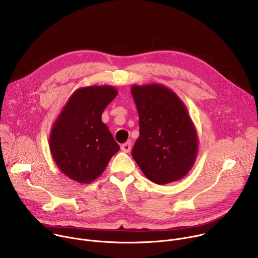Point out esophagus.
<instances>
[{"mask_svg":"<svg viewBox=\"0 0 258 258\" xmlns=\"http://www.w3.org/2000/svg\"><path fill=\"white\" fill-rule=\"evenodd\" d=\"M131 149H132V144L131 143H124V144H122L121 145V150L123 151V152H125V153H130V151H131Z\"/></svg>","mask_w":258,"mask_h":258,"instance_id":"esophagus-1","label":"esophagus"}]
</instances>
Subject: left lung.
<instances>
[{"label": "left lung", "mask_w": 258, "mask_h": 258, "mask_svg": "<svg viewBox=\"0 0 258 258\" xmlns=\"http://www.w3.org/2000/svg\"><path fill=\"white\" fill-rule=\"evenodd\" d=\"M139 113L140 136L132 155L147 178L165 185L190 171L198 137L188 109L169 88L151 84L131 89Z\"/></svg>", "instance_id": "obj_1"}]
</instances>
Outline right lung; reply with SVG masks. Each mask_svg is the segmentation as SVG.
<instances>
[{"label": "right lung", "instance_id": "add662e5", "mask_svg": "<svg viewBox=\"0 0 258 258\" xmlns=\"http://www.w3.org/2000/svg\"><path fill=\"white\" fill-rule=\"evenodd\" d=\"M117 93L107 85L80 88L57 116L50 135V150L58 168L72 180L92 182L119 150L101 118Z\"/></svg>", "mask_w": 258, "mask_h": 258}]
</instances>
